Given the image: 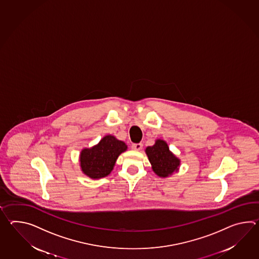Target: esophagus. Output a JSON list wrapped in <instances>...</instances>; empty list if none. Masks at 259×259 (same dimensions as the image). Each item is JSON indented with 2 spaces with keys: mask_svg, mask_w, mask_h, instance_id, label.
Returning <instances> with one entry per match:
<instances>
[{
  "mask_svg": "<svg viewBox=\"0 0 259 259\" xmlns=\"http://www.w3.org/2000/svg\"><path fill=\"white\" fill-rule=\"evenodd\" d=\"M142 148H143L142 143H135L132 145V149L134 150H141Z\"/></svg>",
  "mask_w": 259,
  "mask_h": 259,
  "instance_id": "34e87169",
  "label": "esophagus"
}]
</instances>
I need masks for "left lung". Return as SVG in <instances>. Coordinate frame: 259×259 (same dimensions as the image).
Instances as JSON below:
<instances>
[{
	"instance_id": "8db88e82",
	"label": "left lung",
	"mask_w": 259,
	"mask_h": 259,
	"mask_svg": "<svg viewBox=\"0 0 259 259\" xmlns=\"http://www.w3.org/2000/svg\"><path fill=\"white\" fill-rule=\"evenodd\" d=\"M146 154L151 163L152 170L160 178H167L178 172L180 160L172 154L164 140L157 139L155 144L146 149Z\"/></svg>"
}]
</instances>
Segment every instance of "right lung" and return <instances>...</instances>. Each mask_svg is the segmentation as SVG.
Segmentation results:
<instances>
[{
    "label": "right lung",
    "mask_w": 259,
    "mask_h": 259,
    "mask_svg": "<svg viewBox=\"0 0 259 259\" xmlns=\"http://www.w3.org/2000/svg\"><path fill=\"white\" fill-rule=\"evenodd\" d=\"M126 150V144L123 141L111 135L105 136L99 143L80 151L81 171L90 179L105 178L113 170L119 155Z\"/></svg>",
    "instance_id": "obj_1"
}]
</instances>
